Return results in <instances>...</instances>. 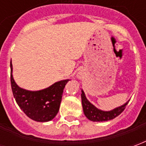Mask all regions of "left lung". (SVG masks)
Wrapping results in <instances>:
<instances>
[{
    "label": "left lung",
    "mask_w": 146,
    "mask_h": 146,
    "mask_svg": "<svg viewBox=\"0 0 146 146\" xmlns=\"http://www.w3.org/2000/svg\"><path fill=\"white\" fill-rule=\"evenodd\" d=\"M81 101H82L84 113L86 117L94 122H102V121H107V120L113 119L116 116H119L124 110L126 106L128 103L129 100L119 107L115 108L110 111H103L96 108L94 105L92 104L86 98L84 91L81 90Z\"/></svg>",
    "instance_id": "left-lung-1"
}]
</instances>
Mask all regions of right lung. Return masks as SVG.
<instances>
[{"label": "right lung", "instance_id": "right-lung-1", "mask_svg": "<svg viewBox=\"0 0 146 146\" xmlns=\"http://www.w3.org/2000/svg\"><path fill=\"white\" fill-rule=\"evenodd\" d=\"M10 67L12 93L24 113L37 122H48L54 119L59 110L63 89L70 79L58 81L40 91H29L19 87L15 81L11 60Z\"/></svg>", "mask_w": 146, "mask_h": 146}]
</instances>
